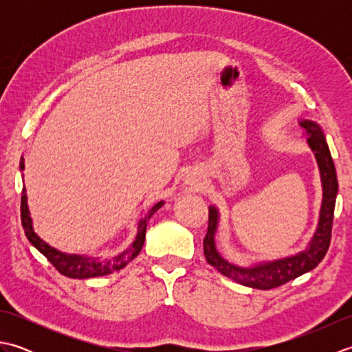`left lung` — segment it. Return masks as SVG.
Masks as SVG:
<instances>
[{
    "label": "left lung",
    "instance_id": "left-lung-1",
    "mask_svg": "<svg viewBox=\"0 0 352 352\" xmlns=\"http://www.w3.org/2000/svg\"><path fill=\"white\" fill-rule=\"evenodd\" d=\"M301 126L309 134L307 142L316 155L324 189L318 228L307 248L295 254V256L275 261H266V263H258L251 267H241L228 263L227 260L221 257V254L216 251L214 246V233L219 219L218 210H216V207H208V227L204 237V256L207 263L218 269L222 275L237 281L239 284H243V286L260 290L283 286V284L296 278V276L315 269L325 257L328 248H330L336 195H338L339 188L338 175H336L330 148L327 145L325 136L320 131L319 125L313 121H301Z\"/></svg>",
    "mask_w": 352,
    "mask_h": 352
}]
</instances>
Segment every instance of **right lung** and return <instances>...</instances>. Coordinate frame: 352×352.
Listing matches in <instances>:
<instances>
[{"mask_svg":"<svg viewBox=\"0 0 352 352\" xmlns=\"http://www.w3.org/2000/svg\"><path fill=\"white\" fill-rule=\"evenodd\" d=\"M21 169H24V163L22 162H21ZM162 206H163V203L160 201V203H157L151 208V210H149V213L145 216L144 219H140L136 241L133 242V245L129 250L124 251L122 254H119V256H116V257H111V258L102 260V261H100L98 258L69 256V254L57 251L56 248L50 246L47 242H43L42 239L33 231L32 218H30V212H28V206H27L25 188L22 189V197H21V221H22V227H24L25 236L30 241V243H32L37 251L42 252L58 272L65 276H69V278H80L81 280V278H92V276L107 275V274H111L115 271H119V269H122L129 265L130 261L140 252L142 246H144L148 221L151 219V216L157 210H159Z\"/></svg>","mask_w":352,"mask_h":352,"instance_id":"right-lung-1","label":"right lung"}]
</instances>
